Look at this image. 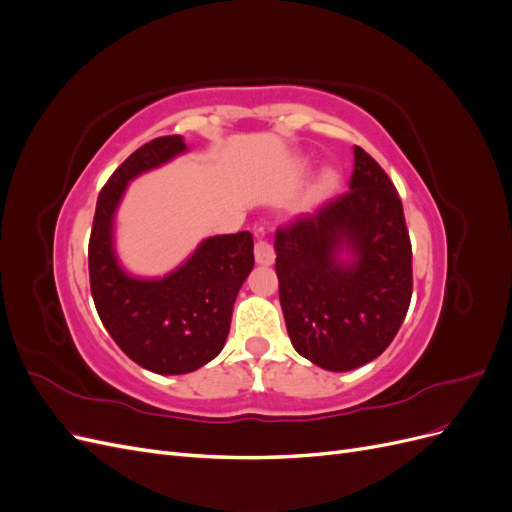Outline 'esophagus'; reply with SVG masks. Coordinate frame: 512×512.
Returning <instances> with one entry per match:
<instances>
[{"label": "esophagus", "mask_w": 512, "mask_h": 512, "mask_svg": "<svg viewBox=\"0 0 512 512\" xmlns=\"http://www.w3.org/2000/svg\"><path fill=\"white\" fill-rule=\"evenodd\" d=\"M254 256H256V262L258 265H271V262L275 260V250L273 245L267 241V239H258L256 245H254Z\"/></svg>", "instance_id": "esophagus-1"}]
</instances>
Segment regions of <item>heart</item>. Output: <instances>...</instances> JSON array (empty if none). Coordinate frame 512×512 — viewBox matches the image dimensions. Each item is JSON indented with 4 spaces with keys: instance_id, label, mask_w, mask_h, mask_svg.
Returning <instances> with one entry per match:
<instances>
[{
    "instance_id": "heart-1",
    "label": "heart",
    "mask_w": 512,
    "mask_h": 512,
    "mask_svg": "<svg viewBox=\"0 0 512 512\" xmlns=\"http://www.w3.org/2000/svg\"><path fill=\"white\" fill-rule=\"evenodd\" d=\"M335 188H337V175L329 170V173L322 175V179L318 183V190H320V194H329Z\"/></svg>"
}]
</instances>
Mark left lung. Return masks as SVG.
I'll return each mask as SVG.
<instances>
[{
    "label": "left lung",
    "mask_w": 512,
    "mask_h": 512,
    "mask_svg": "<svg viewBox=\"0 0 512 512\" xmlns=\"http://www.w3.org/2000/svg\"><path fill=\"white\" fill-rule=\"evenodd\" d=\"M348 244L352 266L336 260ZM275 273L290 342L322 369L348 371L380 356L412 299V245L393 181L354 147L350 190L275 232Z\"/></svg>",
    "instance_id": "obj_1"
}]
</instances>
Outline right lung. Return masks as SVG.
Instances as JSON below:
<instances>
[{
  "mask_svg": "<svg viewBox=\"0 0 512 512\" xmlns=\"http://www.w3.org/2000/svg\"><path fill=\"white\" fill-rule=\"evenodd\" d=\"M185 151L183 136L138 147L100 190L87 247L89 286L98 316L134 363L156 374H190L215 359L230 329L232 305L254 267L247 230L203 241L181 269L162 280H136L113 254V213L132 177Z\"/></svg>",
  "mask_w": 512,
  "mask_h": 512,
  "instance_id": "1",
  "label": "right lung"
}]
</instances>
